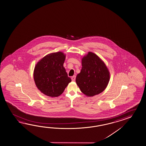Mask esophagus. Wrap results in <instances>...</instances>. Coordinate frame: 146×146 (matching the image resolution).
Instances as JSON below:
<instances>
[{
    "instance_id": "1",
    "label": "esophagus",
    "mask_w": 146,
    "mask_h": 146,
    "mask_svg": "<svg viewBox=\"0 0 146 146\" xmlns=\"http://www.w3.org/2000/svg\"><path fill=\"white\" fill-rule=\"evenodd\" d=\"M75 78H76V76H75V75L71 77L72 80V81H75Z\"/></svg>"
}]
</instances>
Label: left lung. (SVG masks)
<instances>
[{"instance_id":"left-lung-1","label":"left lung","mask_w":146,"mask_h":146,"mask_svg":"<svg viewBox=\"0 0 146 146\" xmlns=\"http://www.w3.org/2000/svg\"><path fill=\"white\" fill-rule=\"evenodd\" d=\"M82 68L76 78V83L87 96L101 93L110 81V72L101 59L93 52H89L82 59Z\"/></svg>"}]
</instances>
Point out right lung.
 Here are the masks:
<instances>
[{
    "instance_id": "obj_1",
    "label": "right lung",
    "mask_w": 146,
    "mask_h": 146,
    "mask_svg": "<svg viewBox=\"0 0 146 146\" xmlns=\"http://www.w3.org/2000/svg\"><path fill=\"white\" fill-rule=\"evenodd\" d=\"M65 58L63 52H54L46 55L36 64L34 80L36 87L44 94L59 96L71 82L63 67Z\"/></svg>"
}]
</instances>
